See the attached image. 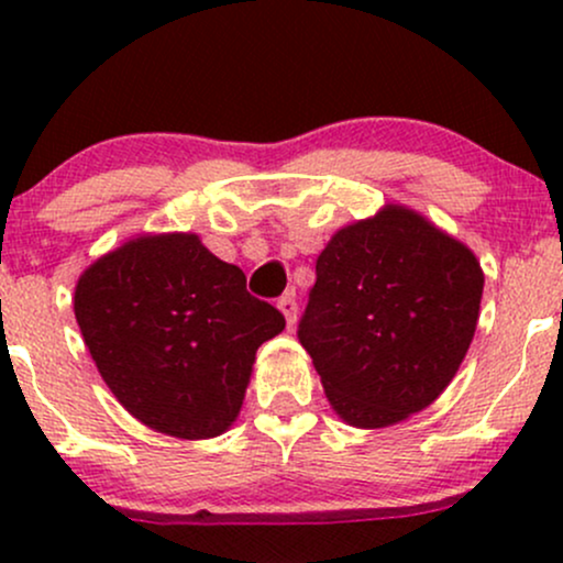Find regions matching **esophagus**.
<instances>
[{
  "label": "esophagus",
  "instance_id": "1",
  "mask_svg": "<svg viewBox=\"0 0 563 563\" xmlns=\"http://www.w3.org/2000/svg\"><path fill=\"white\" fill-rule=\"evenodd\" d=\"M277 309H280L283 318H286L288 328L294 325V322H296V312H299V303H296V296H294V294L280 296V299H277Z\"/></svg>",
  "mask_w": 563,
  "mask_h": 563
}]
</instances>
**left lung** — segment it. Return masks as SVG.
Masks as SVG:
<instances>
[{
    "label": "left lung",
    "mask_w": 563,
    "mask_h": 563,
    "mask_svg": "<svg viewBox=\"0 0 563 563\" xmlns=\"http://www.w3.org/2000/svg\"><path fill=\"white\" fill-rule=\"evenodd\" d=\"M314 273L299 341L349 426H394L448 389L484 290L468 245L391 203L335 232Z\"/></svg>",
    "instance_id": "1"
}]
</instances>
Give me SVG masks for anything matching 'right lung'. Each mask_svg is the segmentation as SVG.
<instances>
[{
  "label": "right lung",
  "mask_w": 563,
  "mask_h": 563,
  "mask_svg": "<svg viewBox=\"0 0 563 563\" xmlns=\"http://www.w3.org/2000/svg\"><path fill=\"white\" fill-rule=\"evenodd\" d=\"M74 312L108 389L140 423L177 439L228 431L256 349L286 328L241 267L192 232L142 235L76 283Z\"/></svg>",
  "instance_id": "right-lung-1"
}]
</instances>
